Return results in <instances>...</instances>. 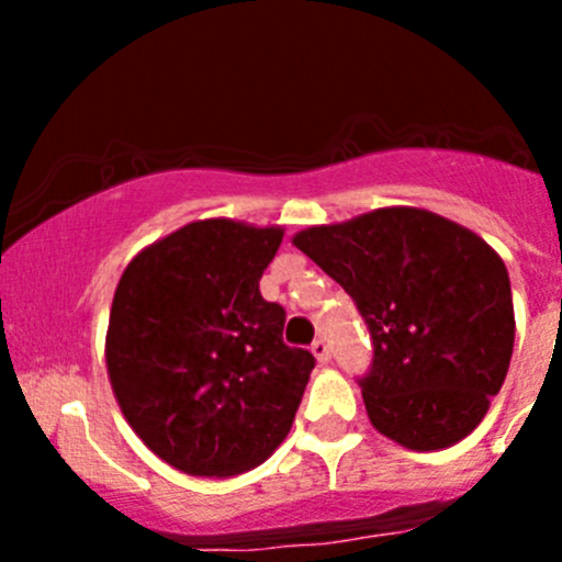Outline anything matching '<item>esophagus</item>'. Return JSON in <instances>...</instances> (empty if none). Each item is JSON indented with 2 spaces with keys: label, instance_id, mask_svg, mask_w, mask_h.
Returning <instances> with one entry per match:
<instances>
[{
  "label": "esophagus",
  "instance_id": "1",
  "mask_svg": "<svg viewBox=\"0 0 562 562\" xmlns=\"http://www.w3.org/2000/svg\"><path fill=\"white\" fill-rule=\"evenodd\" d=\"M310 350H313V353H315L317 364H328V359H331V348H328L326 337H317L315 342L310 345Z\"/></svg>",
  "mask_w": 562,
  "mask_h": 562
}]
</instances>
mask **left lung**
<instances>
[{"mask_svg": "<svg viewBox=\"0 0 562 562\" xmlns=\"http://www.w3.org/2000/svg\"><path fill=\"white\" fill-rule=\"evenodd\" d=\"M293 245L345 288L372 337L367 416L413 451L468 438L506 381L512 282L481 236L427 209L391 206L315 225Z\"/></svg>", "mask_w": 562, "mask_h": 562, "instance_id": "left-lung-1", "label": "left lung"}]
</instances>
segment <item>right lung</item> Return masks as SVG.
I'll list each match as a JSON object with an SVG mask.
<instances>
[{
  "label": "right lung",
  "instance_id": "add662e5",
  "mask_svg": "<svg viewBox=\"0 0 562 562\" xmlns=\"http://www.w3.org/2000/svg\"><path fill=\"white\" fill-rule=\"evenodd\" d=\"M282 228L198 220L140 249L111 304L105 364L130 427L190 475L258 468L291 432L315 356L260 296Z\"/></svg>",
  "mask_w": 562,
  "mask_h": 562
}]
</instances>
